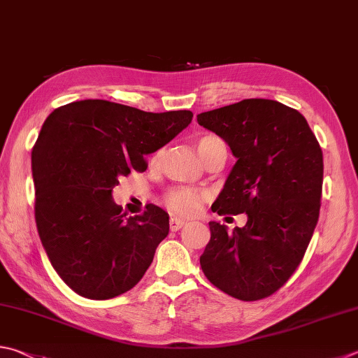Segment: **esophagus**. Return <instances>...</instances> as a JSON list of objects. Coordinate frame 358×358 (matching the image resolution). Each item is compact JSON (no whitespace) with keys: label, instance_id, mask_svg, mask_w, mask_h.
Here are the masks:
<instances>
[{"label":"esophagus","instance_id":"esophagus-1","mask_svg":"<svg viewBox=\"0 0 358 358\" xmlns=\"http://www.w3.org/2000/svg\"><path fill=\"white\" fill-rule=\"evenodd\" d=\"M185 224V220H180V218H176V217H173L171 220H170V229L171 231H179V229Z\"/></svg>","mask_w":358,"mask_h":358}]
</instances>
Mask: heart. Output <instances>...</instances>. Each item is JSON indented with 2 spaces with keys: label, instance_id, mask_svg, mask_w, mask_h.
Wrapping results in <instances>:
<instances>
[{
  "label": "heart",
  "instance_id": "heart-1",
  "mask_svg": "<svg viewBox=\"0 0 358 358\" xmlns=\"http://www.w3.org/2000/svg\"><path fill=\"white\" fill-rule=\"evenodd\" d=\"M217 143H222V141L217 136H204L198 140L196 148L201 159H204L210 148ZM201 199V193L190 190V188H173L171 192H168L165 196V204L173 212L178 213H193L198 208Z\"/></svg>",
  "mask_w": 358,
  "mask_h": 358
}]
</instances>
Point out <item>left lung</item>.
Masks as SVG:
<instances>
[{"instance_id":"8db88e82","label":"left lung","mask_w":358,"mask_h":358,"mask_svg":"<svg viewBox=\"0 0 358 358\" xmlns=\"http://www.w3.org/2000/svg\"><path fill=\"white\" fill-rule=\"evenodd\" d=\"M237 159L212 210L246 213L235 227L210 221L206 278L241 301H259L299 266L320 217L322 151L307 120L273 99H243L198 115Z\"/></svg>"}]
</instances>
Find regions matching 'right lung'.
Wrapping results in <instances>:
<instances>
[{"instance_id":"add662e5","label":"right lung","mask_w":358,"mask_h":358,"mask_svg":"<svg viewBox=\"0 0 358 358\" xmlns=\"http://www.w3.org/2000/svg\"><path fill=\"white\" fill-rule=\"evenodd\" d=\"M190 110L152 113L104 99L74 101L45 120L31 166L36 222L52 268L73 292L112 299L143 278L170 231L154 204L126 218L112 199L131 171L192 123Z\"/></svg>"}]
</instances>
